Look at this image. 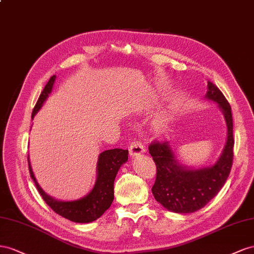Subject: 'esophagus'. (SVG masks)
I'll return each instance as SVG.
<instances>
[{"label":"esophagus","mask_w":254,"mask_h":254,"mask_svg":"<svg viewBox=\"0 0 254 254\" xmlns=\"http://www.w3.org/2000/svg\"><path fill=\"white\" fill-rule=\"evenodd\" d=\"M144 151H146V149H144L143 144L140 141H134L129 144V155L132 157L144 153Z\"/></svg>","instance_id":"esophagus-1"}]
</instances>
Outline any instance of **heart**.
<instances>
[{"mask_svg":"<svg viewBox=\"0 0 254 254\" xmlns=\"http://www.w3.org/2000/svg\"><path fill=\"white\" fill-rule=\"evenodd\" d=\"M172 122V115L170 113H164L159 115L153 121V127L157 133H164L169 128Z\"/></svg>","mask_w":254,"mask_h":254,"instance_id":"obj_1","label":"heart"}]
</instances>
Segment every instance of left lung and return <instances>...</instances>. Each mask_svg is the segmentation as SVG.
<instances>
[{"mask_svg": "<svg viewBox=\"0 0 254 254\" xmlns=\"http://www.w3.org/2000/svg\"><path fill=\"white\" fill-rule=\"evenodd\" d=\"M205 99L218 104L227 123V140L216 163L191 168L181 164L169 141L150 144L149 153L156 165L152 187L155 200L168 211L187 214L204 207L219 192L230 175L233 162V119L231 106L218 87L207 82Z\"/></svg>", "mask_w": 254, "mask_h": 254, "instance_id": "obj_1", "label": "left lung"}]
</instances>
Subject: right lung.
Masks as SVG:
<instances>
[{
    "mask_svg": "<svg viewBox=\"0 0 254 254\" xmlns=\"http://www.w3.org/2000/svg\"><path fill=\"white\" fill-rule=\"evenodd\" d=\"M56 75L51 76L48 84L43 88L37 103H36L33 110L32 119H34L35 115L39 112L51 91H52ZM127 157L128 150L123 149L106 150L102 152V153H100L97 163V180L95 186L83 198L73 201L57 200L49 195L40 187L37 180L35 178L30 162V156L27 157V161L31 178L46 203L56 214L61 215L64 218L73 222L88 223L100 218L112 205L114 200L115 178L117 176L121 166L127 162Z\"/></svg>",
    "mask_w": 254,
    "mask_h": 254,
    "instance_id": "1",
    "label": "right lung"
}]
</instances>
